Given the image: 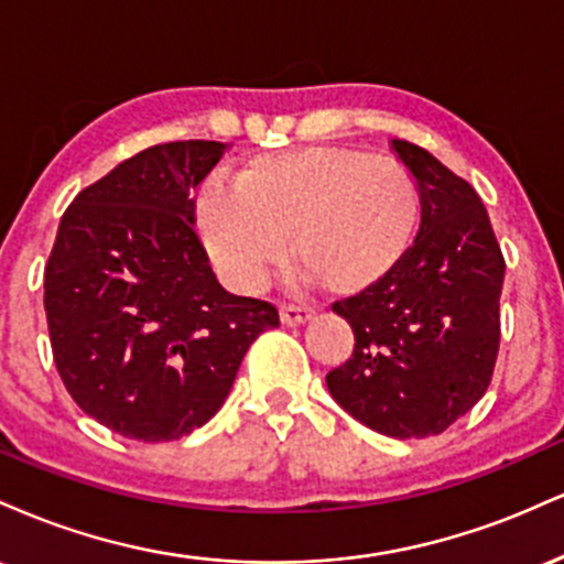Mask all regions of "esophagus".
<instances>
[{"label":"esophagus","instance_id":"esophagus-1","mask_svg":"<svg viewBox=\"0 0 564 564\" xmlns=\"http://www.w3.org/2000/svg\"><path fill=\"white\" fill-rule=\"evenodd\" d=\"M313 310L310 307H294V304H283L281 307V323L283 326H302V323L313 321Z\"/></svg>","mask_w":564,"mask_h":564}]
</instances>
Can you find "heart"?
I'll return each mask as SVG.
<instances>
[{"label": "heart", "mask_w": 564, "mask_h": 564, "mask_svg": "<svg viewBox=\"0 0 564 564\" xmlns=\"http://www.w3.org/2000/svg\"><path fill=\"white\" fill-rule=\"evenodd\" d=\"M196 225L225 281L254 294L291 251L302 283L321 278L336 296L384 283L411 249L419 187L400 161L358 148L315 145L260 156L238 185L209 177L196 193Z\"/></svg>", "instance_id": "obj_1"}]
</instances>
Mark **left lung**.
Here are the masks:
<instances>
[{
    "mask_svg": "<svg viewBox=\"0 0 564 564\" xmlns=\"http://www.w3.org/2000/svg\"><path fill=\"white\" fill-rule=\"evenodd\" d=\"M390 148L416 180L422 223L384 283L334 304L355 349L326 384L368 430L408 440L445 432L488 390L507 264L475 187L413 142Z\"/></svg>",
    "mask_w": 564,
    "mask_h": 564,
    "instance_id": "8db88e82",
    "label": "left lung"
}]
</instances>
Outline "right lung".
Returning a JSON list of instances; mask_svg holds the SVG:
<instances>
[{
  "instance_id": "1",
  "label": "right lung",
  "mask_w": 564,
  "mask_h": 564,
  "mask_svg": "<svg viewBox=\"0 0 564 564\" xmlns=\"http://www.w3.org/2000/svg\"><path fill=\"white\" fill-rule=\"evenodd\" d=\"M230 145L180 140L121 161L70 200L44 268L57 373L76 405L140 443L191 435L223 408L273 304L219 286L191 191Z\"/></svg>"
}]
</instances>
